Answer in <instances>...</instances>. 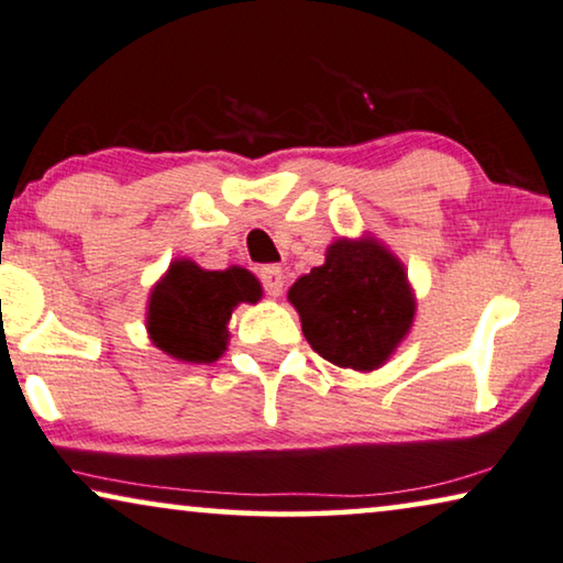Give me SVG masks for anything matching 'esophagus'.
<instances>
[{"mask_svg":"<svg viewBox=\"0 0 563 563\" xmlns=\"http://www.w3.org/2000/svg\"><path fill=\"white\" fill-rule=\"evenodd\" d=\"M257 275H260V283H263V288H265L267 296H273V298L283 296L285 278H283V271H280L278 265H265V267H260Z\"/></svg>","mask_w":563,"mask_h":563,"instance_id":"esophagus-1","label":"esophagus"}]
</instances>
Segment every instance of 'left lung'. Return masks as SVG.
<instances>
[{
  "label": "left lung",
  "mask_w": 563,
  "mask_h": 563,
  "mask_svg": "<svg viewBox=\"0 0 563 563\" xmlns=\"http://www.w3.org/2000/svg\"><path fill=\"white\" fill-rule=\"evenodd\" d=\"M288 300L313 352L364 372L390 357L416 313L406 271L372 240L331 244L327 263L292 283Z\"/></svg>",
  "instance_id": "8db88e82"
}]
</instances>
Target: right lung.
<instances>
[{"label":"right lung","mask_w":563,"mask_h":563,"mask_svg":"<svg viewBox=\"0 0 563 563\" xmlns=\"http://www.w3.org/2000/svg\"><path fill=\"white\" fill-rule=\"evenodd\" d=\"M257 278L244 267L201 271L178 260L150 296L147 329L153 342L184 362H213L227 350V321L236 303H257Z\"/></svg>","instance_id":"1"}]
</instances>
